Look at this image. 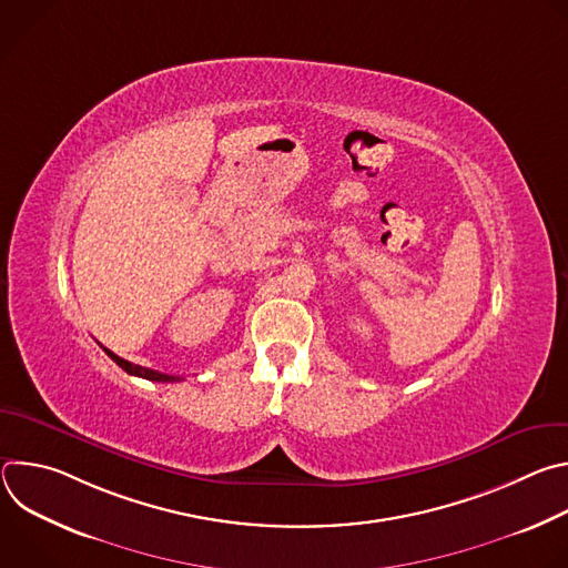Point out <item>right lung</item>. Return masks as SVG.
<instances>
[{
  "instance_id": "1",
  "label": "right lung",
  "mask_w": 568,
  "mask_h": 568,
  "mask_svg": "<svg viewBox=\"0 0 568 568\" xmlns=\"http://www.w3.org/2000/svg\"><path fill=\"white\" fill-rule=\"evenodd\" d=\"M128 375H136V377H143V379H150V382H180L182 377L180 375H169V373H159V371H152V368H143V366H139V364H132V362H128V359H123V357H119V355H114L112 351H108V348H103Z\"/></svg>"
}]
</instances>
